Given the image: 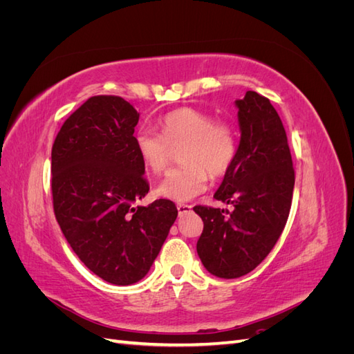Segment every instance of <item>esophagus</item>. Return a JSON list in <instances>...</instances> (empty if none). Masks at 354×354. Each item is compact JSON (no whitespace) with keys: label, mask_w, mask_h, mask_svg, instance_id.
I'll list each match as a JSON object with an SVG mask.
<instances>
[{"label":"esophagus","mask_w":354,"mask_h":354,"mask_svg":"<svg viewBox=\"0 0 354 354\" xmlns=\"http://www.w3.org/2000/svg\"><path fill=\"white\" fill-rule=\"evenodd\" d=\"M177 209H178V214H180V216H183V214H186V212H189V211L192 209V207H190V205H187V203H178V205H177Z\"/></svg>","instance_id":"esophagus-1"}]
</instances>
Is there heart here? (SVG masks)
<instances>
[{
  "instance_id": "b5f03b06",
  "label": "heart",
  "mask_w": 354,
  "mask_h": 354,
  "mask_svg": "<svg viewBox=\"0 0 354 354\" xmlns=\"http://www.w3.org/2000/svg\"><path fill=\"white\" fill-rule=\"evenodd\" d=\"M160 136L151 128H140L134 147L143 167L160 174L169 158V147L183 145L178 160L183 165L169 169L155 187V195L185 202L207 189L209 174L221 177L233 165L238 140L233 127L198 109L180 108L159 121Z\"/></svg>"
}]
</instances>
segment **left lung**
Masks as SVG:
<instances>
[{
    "instance_id": "1",
    "label": "left lung",
    "mask_w": 354,
    "mask_h": 354,
    "mask_svg": "<svg viewBox=\"0 0 354 354\" xmlns=\"http://www.w3.org/2000/svg\"><path fill=\"white\" fill-rule=\"evenodd\" d=\"M234 106L241 131L238 153L214 194L234 209L194 208L203 221L196 243L199 259L223 279L252 272L273 250L286 224L295 183L285 128L270 100L246 91Z\"/></svg>"
}]
</instances>
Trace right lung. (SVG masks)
Returning a JSON list of instances; mask_svg holds the SVG:
<instances>
[{
  "label": "right lung",
  "mask_w": 354,
  "mask_h": 354,
  "mask_svg": "<svg viewBox=\"0 0 354 354\" xmlns=\"http://www.w3.org/2000/svg\"><path fill=\"white\" fill-rule=\"evenodd\" d=\"M138 113L116 95H94L62 125L51 149L56 220L73 252L113 285H133L151 270L177 218L174 202L147 195L134 147Z\"/></svg>",
  "instance_id": "1"
}]
</instances>
